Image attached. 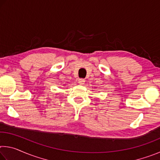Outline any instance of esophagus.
Here are the masks:
<instances>
[{
  "label": "esophagus",
  "instance_id": "esophagus-1",
  "mask_svg": "<svg viewBox=\"0 0 160 160\" xmlns=\"http://www.w3.org/2000/svg\"><path fill=\"white\" fill-rule=\"evenodd\" d=\"M78 83L80 84V85H84V84H85V80L84 79H79V80H78Z\"/></svg>",
  "mask_w": 160,
  "mask_h": 160
}]
</instances>
